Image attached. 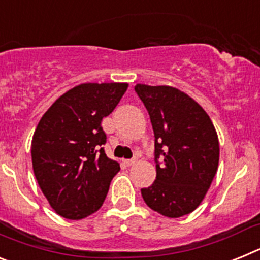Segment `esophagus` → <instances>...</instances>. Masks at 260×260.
<instances>
[{
	"mask_svg": "<svg viewBox=\"0 0 260 260\" xmlns=\"http://www.w3.org/2000/svg\"><path fill=\"white\" fill-rule=\"evenodd\" d=\"M138 158L134 157V158H130V160H125V164L127 165V167H133L134 164H137Z\"/></svg>",
	"mask_w": 260,
	"mask_h": 260,
	"instance_id": "34e87169",
	"label": "esophagus"
}]
</instances>
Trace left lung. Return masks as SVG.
Segmentation results:
<instances>
[{"label":"left lung","instance_id":"left-lung-1","mask_svg":"<svg viewBox=\"0 0 260 260\" xmlns=\"http://www.w3.org/2000/svg\"><path fill=\"white\" fill-rule=\"evenodd\" d=\"M155 134L156 180L142 189L151 210L181 217L202 203L219 167V138L210 116L171 86L137 84ZM160 162H158V160Z\"/></svg>","mask_w":260,"mask_h":260}]
</instances>
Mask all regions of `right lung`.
I'll list each match as a JSON object with an SVG mask.
<instances>
[{
    "mask_svg": "<svg viewBox=\"0 0 260 260\" xmlns=\"http://www.w3.org/2000/svg\"><path fill=\"white\" fill-rule=\"evenodd\" d=\"M127 83H83L59 96L41 117L32 138V167L50 207L80 220L102 207L119 164L104 151L102 127Z\"/></svg>",
    "mask_w": 260,
    "mask_h": 260,
    "instance_id": "1",
    "label": "right lung"
}]
</instances>
